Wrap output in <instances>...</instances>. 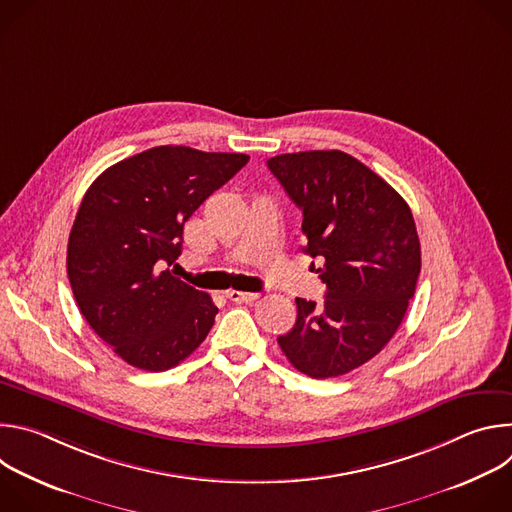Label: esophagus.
Listing matches in <instances>:
<instances>
[{
    "label": "esophagus",
    "mask_w": 512,
    "mask_h": 512,
    "mask_svg": "<svg viewBox=\"0 0 512 512\" xmlns=\"http://www.w3.org/2000/svg\"><path fill=\"white\" fill-rule=\"evenodd\" d=\"M227 298L231 302H237V304H249V302H255L259 298V294H255V291H237V289H229L227 291Z\"/></svg>",
    "instance_id": "34e87169"
}]
</instances>
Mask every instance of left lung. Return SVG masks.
Returning a JSON list of instances; mask_svg holds the SVG:
<instances>
[{"label":"left lung","mask_w":512,"mask_h":512,"mask_svg":"<svg viewBox=\"0 0 512 512\" xmlns=\"http://www.w3.org/2000/svg\"><path fill=\"white\" fill-rule=\"evenodd\" d=\"M287 196L302 208L304 253L322 257L324 304L296 298L298 320L277 342L312 377H340L379 354L393 338L421 271L411 208L381 176L340 150L267 160Z\"/></svg>","instance_id":"1"}]
</instances>
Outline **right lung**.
I'll return each mask as SVG.
<instances>
[{"label":"right lung","mask_w":512,"mask_h":512,"mask_svg":"<svg viewBox=\"0 0 512 512\" xmlns=\"http://www.w3.org/2000/svg\"><path fill=\"white\" fill-rule=\"evenodd\" d=\"M245 154L160 145L107 168L72 225L66 271L81 314L127 364L168 371L206 338L218 308L170 273L184 223Z\"/></svg>","instance_id":"obj_1"}]
</instances>
